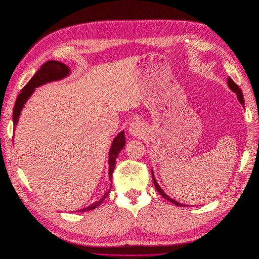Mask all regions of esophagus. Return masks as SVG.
Returning a JSON list of instances; mask_svg holds the SVG:
<instances>
[{"mask_svg":"<svg viewBox=\"0 0 259 259\" xmlns=\"http://www.w3.org/2000/svg\"><path fill=\"white\" fill-rule=\"evenodd\" d=\"M128 133L133 136H141L145 133V126L141 121H134L130 124Z\"/></svg>","mask_w":259,"mask_h":259,"instance_id":"1","label":"esophagus"}]
</instances>
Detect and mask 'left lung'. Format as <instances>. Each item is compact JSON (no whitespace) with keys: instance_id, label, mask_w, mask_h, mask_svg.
I'll return each instance as SVG.
<instances>
[{"instance_id":"1","label":"left lung","mask_w":259,"mask_h":259,"mask_svg":"<svg viewBox=\"0 0 259 259\" xmlns=\"http://www.w3.org/2000/svg\"><path fill=\"white\" fill-rule=\"evenodd\" d=\"M228 86H229L230 89L232 90L233 93L236 94L237 99H239L240 103L244 107V97H243V94H242V90L239 88V86H237L236 83H235L231 78H230V77H228ZM151 176H152V180H153V184H155V186H156V190L159 192V194L161 195V196H162L163 198H165L166 200H169L170 202H172V204H174V205L178 206V207H188V205H183V204H181V202H179L178 200L172 199V198L169 196V195H166V194L162 191V188L160 187V185L158 184V182H157V180H156V178H155V174H153V170H152V169H151Z\"/></svg>"}]
</instances>
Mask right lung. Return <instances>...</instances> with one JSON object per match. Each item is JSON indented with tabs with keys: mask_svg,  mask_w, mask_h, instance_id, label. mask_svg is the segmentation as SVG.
<instances>
[{
	"mask_svg": "<svg viewBox=\"0 0 259 259\" xmlns=\"http://www.w3.org/2000/svg\"><path fill=\"white\" fill-rule=\"evenodd\" d=\"M71 75V68H69L67 65H65L64 63L59 62V61H48L46 62L45 64L40 67L39 71L32 76V78L28 81L27 85L22 89V92L18 95L15 106H14V111H13V123H14V127L17 126V123L19 120L20 113H22V110L24 108V106L26 104V102L29 100V98L31 97V95L34 93L36 88L44 86L46 83L52 82V81H58V80H62L68 76ZM15 131V128H14ZM125 146V135H124V131H122L121 133H118L116 135V137L113 139L112 144H111L110 147V151H109V179L110 182H112V174L114 171L115 167V161L116 158L118 156V153L124 148ZM112 187V183L110 185V190ZM110 190L108 192H106V194L103 195L100 200L93 202L92 205H89L86 208H82L80 210H78L79 212L82 211H89L93 210V209L97 208L98 206H100L102 204V201L107 198V196L110 193Z\"/></svg>",
	"mask_w": 259,
	"mask_h": 259,
	"instance_id": "add662e5",
	"label": "right lung"
}]
</instances>
